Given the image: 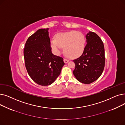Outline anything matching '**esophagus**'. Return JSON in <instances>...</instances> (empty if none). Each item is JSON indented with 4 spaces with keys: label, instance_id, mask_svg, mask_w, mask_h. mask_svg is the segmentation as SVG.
<instances>
[{
    "label": "esophagus",
    "instance_id": "1",
    "mask_svg": "<svg viewBox=\"0 0 125 125\" xmlns=\"http://www.w3.org/2000/svg\"><path fill=\"white\" fill-rule=\"evenodd\" d=\"M63 61H64V62H65V63H68V62H69V60L68 59H66V58H64L63 59Z\"/></svg>",
    "mask_w": 125,
    "mask_h": 125
}]
</instances>
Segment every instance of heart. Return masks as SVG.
Returning a JSON list of instances; mask_svg holds the SVG:
<instances>
[{
	"mask_svg": "<svg viewBox=\"0 0 125 125\" xmlns=\"http://www.w3.org/2000/svg\"><path fill=\"white\" fill-rule=\"evenodd\" d=\"M85 43V38L83 33L71 31L57 34L55 40L51 41V46L56 54H60L62 47H65V52L68 56L70 58H77L83 52Z\"/></svg>",
	"mask_w": 125,
	"mask_h": 125,
	"instance_id": "1",
	"label": "heart"
}]
</instances>
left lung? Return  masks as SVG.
<instances>
[{
    "label": "left lung",
    "instance_id": "8db88e82",
    "mask_svg": "<svg viewBox=\"0 0 125 125\" xmlns=\"http://www.w3.org/2000/svg\"><path fill=\"white\" fill-rule=\"evenodd\" d=\"M86 45L82 54L73 60L75 68L73 74L79 82L90 84L102 74L105 66V50L102 41L94 32L85 35Z\"/></svg>",
    "mask_w": 125,
    "mask_h": 125
}]
</instances>
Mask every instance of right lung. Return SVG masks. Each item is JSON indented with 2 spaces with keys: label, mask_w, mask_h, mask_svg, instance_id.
I'll return each instance as SVG.
<instances>
[{
  "label": "right lung",
  "mask_w": 125,
  "mask_h": 125,
  "mask_svg": "<svg viewBox=\"0 0 125 125\" xmlns=\"http://www.w3.org/2000/svg\"><path fill=\"white\" fill-rule=\"evenodd\" d=\"M48 30H38L28 38L24 49L28 75L35 83L42 86L53 83L64 64L63 58L52 54Z\"/></svg>",
  "instance_id": "right-lung-1"
}]
</instances>
